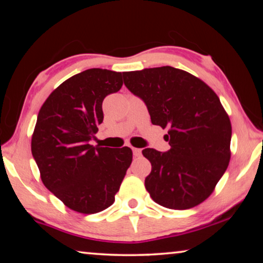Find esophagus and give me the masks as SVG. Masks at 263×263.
I'll use <instances>...</instances> for the list:
<instances>
[{"label":"esophagus","mask_w":263,"mask_h":263,"mask_svg":"<svg viewBox=\"0 0 263 263\" xmlns=\"http://www.w3.org/2000/svg\"><path fill=\"white\" fill-rule=\"evenodd\" d=\"M132 152H133V155H135V158L141 157V149H139V148H132Z\"/></svg>","instance_id":"esophagus-1"}]
</instances>
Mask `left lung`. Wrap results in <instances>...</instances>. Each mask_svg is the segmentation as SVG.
Listing matches in <instances>:
<instances>
[{"label":"left lung","mask_w":263,"mask_h":263,"mask_svg":"<svg viewBox=\"0 0 263 263\" xmlns=\"http://www.w3.org/2000/svg\"><path fill=\"white\" fill-rule=\"evenodd\" d=\"M123 79L144 101L153 125L169 128L171 149L142 151L152 164L145 179L151 197L174 210L198 205L212 194L231 158L232 127L216 92L171 66L124 72Z\"/></svg>","instance_id":"obj_1"}]
</instances>
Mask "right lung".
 <instances>
[{
    "mask_svg": "<svg viewBox=\"0 0 263 263\" xmlns=\"http://www.w3.org/2000/svg\"><path fill=\"white\" fill-rule=\"evenodd\" d=\"M122 86V73L87 69L62 82L39 110L32 157L44 185L74 211L109 208L132 162L131 148L90 145L103 122V100Z\"/></svg>",
    "mask_w": 263,
    "mask_h": 263,
    "instance_id": "right-lung-1",
    "label": "right lung"
}]
</instances>
